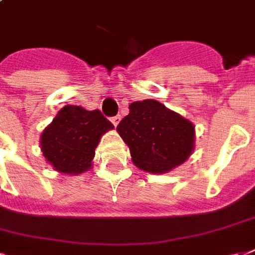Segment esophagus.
<instances>
[{"instance_id": "1", "label": "esophagus", "mask_w": 255, "mask_h": 255, "mask_svg": "<svg viewBox=\"0 0 255 255\" xmlns=\"http://www.w3.org/2000/svg\"><path fill=\"white\" fill-rule=\"evenodd\" d=\"M111 120H112V123H114V126L116 127V126H118L120 122V115H116V116H114V118H112Z\"/></svg>"}]
</instances>
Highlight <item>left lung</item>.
I'll return each instance as SVG.
<instances>
[{
  "instance_id": "left-lung-1",
  "label": "left lung",
  "mask_w": 255,
  "mask_h": 255,
  "mask_svg": "<svg viewBox=\"0 0 255 255\" xmlns=\"http://www.w3.org/2000/svg\"><path fill=\"white\" fill-rule=\"evenodd\" d=\"M118 132L140 170L163 174L187 160L194 149V126L156 100L135 102Z\"/></svg>"
}]
</instances>
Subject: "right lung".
Listing matches in <instances>:
<instances>
[{"instance_id": "add662e5", "label": "right lung", "mask_w": 255, "mask_h": 255, "mask_svg": "<svg viewBox=\"0 0 255 255\" xmlns=\"http://www.w3.org/2000/svg\"><path fill=\"white\" fill-rule=\"evenodd\" d=\"M114 124L99 110L65 106L41 135V151L54 170L80 174L91 167L95 149Z\"/></svg>"}]
</instances>
